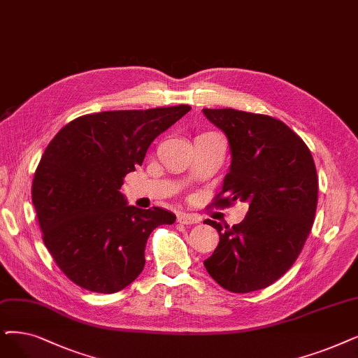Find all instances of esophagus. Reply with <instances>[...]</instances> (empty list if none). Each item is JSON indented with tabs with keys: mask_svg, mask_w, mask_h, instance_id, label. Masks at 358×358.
Instances as JSON below:
<instances>
[{
	"mask_svg": "<svg viewBox=\"0 0 358 358\" xmlns=\"http://www.w3.org/2000/svg\"><path fill=\"white\" fill-rule=\"evenodd\" d=\"M178 222L182 224H195V223L201 222V219H199V216H196V214H192V213H179Z\"/></svg>",
	"mask_w": 358,
	"mask_h": 358,
	"instance_id": "34e87169",
	"label": "esophagus"
}]
</instances>
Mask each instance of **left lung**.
I'll return each instance as SVG.
<instances>
[{
	"mask_svg": "<svg viewBox=\"0 0 358 358\" xmlns=\"http://www.w3.org/2000/svg\"><path fill=\"white\" fill-rule=\"evenodd\" d=\"M227 136L232 163L211 206L248 203L232 227L207 219L220 235L204 262L222 288L247 294L267 288L298 259L316 216L319 179L313 155L283 122L234 108H203Z\"/></svg>",
	"mask_w": 358,
	"mask_h": 358,
	"instance_id": "8db88e82",
	"label": "left lung"
}]
</instances>
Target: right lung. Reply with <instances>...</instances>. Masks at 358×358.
Masks as SVG:
<instances>
[{
	"instance_id": "right-lung-1",
	"label": "right lung",
	"mask_w": 358,
	"mask_h": 358,
	"mask_svg": "<svg viewBox=\"0 0 358 358\" xmlns=\"http://www.w3.org/2000/svg\"><path fill=\"white\" fill-rule=\"evenodd\" d=\"M189 110L180 104L85 114L62 127L42 154L32 182L42 239L80 288H126L144 270L151 232L175 223L167 210L127 206L119 189L151 142Z\"/></svg>"
}]
</instances>
